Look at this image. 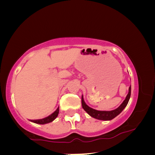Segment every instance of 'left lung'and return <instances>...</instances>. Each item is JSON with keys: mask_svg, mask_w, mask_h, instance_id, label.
Returning a JSON list of instances; mask_svg holds the SVG:
<instances>
[{"mask_svg": "<svg viewBox=\"0 0 155 155\" xmlns=\"http://www.w3.org/2000/svg\"><path fill=\"white\" fill-rule=\"evenodd\" d=\"M130 93H131V87L130 86L129 89H128V93L127 94V97L123 103L120 104L119 107L117 109L112 111H98V110L94 109L91 107H89L87 104L85 103V101H84L83 96H82V98H81V103H82V107L85 111L87 113V114L90 115L91 117L96 118L97 120H104V121H108V120H111L115 117L117 116L120 113H121L124 109L127 107V104L129 101L130 97Z\"/></svg>", "mask_w": 155, "mask_h": 155, "instance_id": "obj_1", "label": "left lung"}]
</instances>
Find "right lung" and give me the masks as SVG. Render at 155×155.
I'll return each mask as SVG.
<instances>
[{"mask_svg": "<svg viewBox=\"0 0 155 155\" xmlns=\"http://www.w3.org/2000/svg\"><path fill=\"white\" fill-rule=\"evenodd\" d=\"M59 112V107L57 109V110L54 113H52L51 115H48V117H45V118L43 119H40V120H31L32 122L35 123V124H48V123H50L53 121L54 120L56 119V117L58 116Z\"/></svg>", "mask_w": 155, "mask_h": 155, "instance_id": "add662e5", "label": "right lung"}]
</instances>
